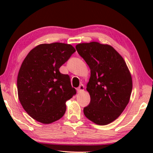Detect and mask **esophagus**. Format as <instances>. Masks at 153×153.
I'll return each mask as SVG.
<instances>
[{
	"label": "esophagus",
	"mask_w": 153,
	"mask_h": 153,
	"mask_svg": "<svg viewBox=\"0 0 153 153\" xmlns=\"http://www.w3.org/2000/svg\"><path fill=\"white\" fill-rule=\"evenodd\" d=\"M77 92H78V93L82 92L84 90V85H83V84L79 85V86L78 88H77Z\"/></svg>",
	"instance_id": "esophagus-1"
}]
</instances>
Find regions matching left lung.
<instances>
[{"label":"left lung","instance_id":"8db88e82","mask_svg":"<svg viewBox=\"0 0 153 153\" xmlns=\"http://www.w3.org/2000/svg\"><path fill=\"white\" fill-rule=\"evenodd\" d=\"M90 69L86 90L90 102L86 117L98 125H107L120 116L130 98L132 79L125 61L112 46L97 42L76 46Z\"/></svg>","mask_w":153,"mask_h":153}]
</instances>
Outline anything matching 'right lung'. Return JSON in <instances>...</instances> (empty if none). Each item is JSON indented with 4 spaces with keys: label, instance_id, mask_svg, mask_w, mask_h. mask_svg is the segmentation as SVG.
<instances>
[{
    "label": "right lung",
    "instance_id": "add662e5",
    "mask_svg": "<svg viewBox=\"0 0 153 153\" xmlns=\"http://www.w3.org/2000/svg\"><path fill=\"white\" fill-rule=\"evenodd\" d=\"M76 50L71 45L42 44L30 51L17 76V92L23 108L33 120L48 124L59 120L65 102L76 94L69 75L59 71Z\"/></svg>",
    "mask_w": 153,
    "mask_h": 153
}]
</instances>
